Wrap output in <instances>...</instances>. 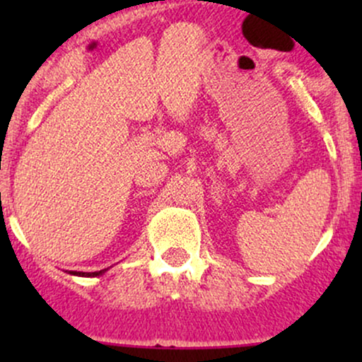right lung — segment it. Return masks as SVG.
<instances>
[{
  "mask_svg": "<svg viewBox=\"0 0 362 362\" xmlns=\"http://www.w3.org/2000/svg\"><path fill=\"white\" fill-rule=\"evenodd\" d=\"M107 269H103V271H97V272H76V271H69V274H73V276H81V277H97V276H102L103 272H105Z\"/></svg>",
  "mask_w": 362,
  "mask_h": 362,
  "instance_id": "add662e5",
  "label": "right lung"
}]
</instances>
